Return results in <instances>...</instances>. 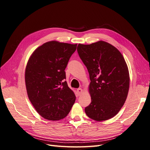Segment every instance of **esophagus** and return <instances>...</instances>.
<instances>
[{
    "label": "esophagus",
    "mask_w": 150,
    "mask_h": 150,
    "mask_svg": "<svg viewBox=\"0 0 150 150\" xmlns=\"http://www.w3.org/2000/svg\"><path fill=\"white\" fill-rule=\"evenodd\" d=\"M77 93L78 94V96H81V94L83 93V89L81 88H78L77 90Z\"/></svg>",
    "instance_id": "esophagus-1"
}]
</instances>
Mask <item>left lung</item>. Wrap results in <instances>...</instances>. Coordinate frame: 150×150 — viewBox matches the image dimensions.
<instances>
[{"mask_svg": "<svg viewBox=\"0 0 150 150\" xmlns=\"http://www.w3.org/2000/svg\"><path fill=\"white\" fill-rule=\"evenodd\" d=\"M77 51L91 80V103L85 108L86 115L96 121L111 119L128 96L130 78L127 62L119 50L103 41L79 44Z\"/></svg>", "mask_w": 150, "mask_h": 150, "instance_id": "obj_1", "label": "left lung"}]
</instances>
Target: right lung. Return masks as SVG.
<instances>
[{"instance_id":"right-lung-1","label":"right lung","mask_w":150,"mask_h":150,"mask_svg":"<svg viewBox=\"0 0 150 150\" xmlns=\"http://www.w3.org/2000/svg\"><path fill=\"white\" fill-rule=\"evenodd\" d=\"M77 44L51 41L38 47L30 57L25 68L27 95L37 112L45 119H64L76 97L66 81L65 69Z\"/></svg>"}]
</instances>
